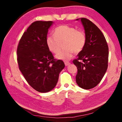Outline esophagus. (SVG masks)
<instances>
[{"instance_id": "esophagus-1", "label": "esophagus", "mask_w": 122, "mask_h": 122, "mask_svg": "<svg viewBox=\"0 0 122 122\" xmlns=\"http://www.w3.org/2000/svg\"><path fill=\"white\" fill-rule=\"evenodd\" d=\"M70 64V63L69 61H65V65L66 66H67L69 65Z\"/></svg>"}]
</instances>
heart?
Instances as JSON below:
<instances>
[{"label":"heart","mask_w":122,"mask_h":122,"mask_svg":"<svg viewBox=\"0 0 122 122\" xmlns=\"http://www.w3.org/2000/svg\"><path fill=\"white\" fill-rule=\"evenodd\" d=\"M86 41V35L81 30L67 25H61L55 29L54 35H49L46 38V44L49 50L57 53L60 49L61 43L64 42L65 48L56 55L59 60L68 61L75 52L78 53L85 47Z\"/></svg>","instance_id":"b5f03b06"}]
</instances>
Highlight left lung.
Segmentation results:
<instances>
[{
  "mask_svg": "<svg viewBox=\"0 0 122 122\" xmlns=\"http://www.w3.org/2000/svg\"><path fill=\"white\" fill-rule=\"evenodd\" d=\"M81 21L86 41L83 49L77 55L78 58L73 62L77 68V84L83 89L89 90L100 82L107 69L108 46L96 25L86 18H81Z\"/></svg>",
  "mask_w": 122,
  "mask_h": 122,
  "instance_id": "8db88e82",
  "label": "left lung"
}]
</instances>
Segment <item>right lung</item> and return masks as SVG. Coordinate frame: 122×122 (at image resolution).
Masks as SVG:
<instances>
[{"label":"right lung","instance_id":"1","mask_svg":"<svg viewBox=\"0 0 122 122\" xmlns=\"http://www.w3.org/2000/svg\"><path fill=\"white\" fill-rule=\"evenodd\" d=\"M52 21L33 22L21 38L17 47L19 69L30 86L46 93L56 86L59 74L65 67L63 61L54 58L46 44Z\"/></svg>","mask_w":122,"mask_h":122}]
</instances>
